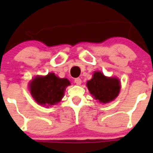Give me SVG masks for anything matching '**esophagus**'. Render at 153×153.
Wrapping results in <instances>:
<instances>
[{
  "mask_svg": "<svg viewBox=\"0 0 153 153\" xmlns=\"http://www.w3.org/2000/svg\"><path fill=\"white\" fill-rule=\"evenodd\" d=\"M74 82H75L76 84L80 85L81 83H82V80H81L80 78H76V79H74Z\"/></svg>",
  "mask_w": 153,
  "mask_h": 153,
  "instance_id": "1",
  "label": "esophagus"
}]
</instances>
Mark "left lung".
Instances as JSON below:
<instances>
[{"instance_id":"1","label":"left lung","mask_w":153,"mask_h":153,"mask_svg":"<svg viewBox=\"0 0 153 153\" xmlns=\"http://www.w3.org/2000/svg\"><path fill=\"white\" fill-rule=\"evenodd\" d=\"M90 94L102 103H107L117 98L120 91V81L117 77H107L102 72L96 71L93 78L86 83Z\"/></svg>"}]
</instances>
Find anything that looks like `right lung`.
Masks as SVG:
<instances>
[{
  "label": "right lung",
  "instance_id": "right-lung-1",
  "mask_svg": "<svg viewBox=\"0 0 153 153\" xmlns=\"http://www.w3.org/2000/svg\"><path fill=\"white\" fill-rule=\"evenodd\" d=\"M69 85L70 83L67 78H59L53 73H50L45 76H36L30 82L29 89L37 103L48 107L61 100Z\"/></svg>",
  "mask_w": 153,
  "mask_h": 153
}]
</instances>
